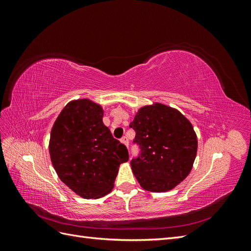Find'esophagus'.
<instances>
[{"instance_id":"obj_1","label":"esophagus","mask_w":251,"mask_h":251,"mask_svg":"<svg viewBox=\"0 0 251 251\" xmlns=\"http://www.w3.org/2000/svg\"><path fill=\"white\" fill-rule=\"evenodd\" d=\"M120 140H121V142H123V143H125L126 147H128V139H127V138L126 137V136H124V137H123V138H121Z\"/></svg>"}]
</instances>
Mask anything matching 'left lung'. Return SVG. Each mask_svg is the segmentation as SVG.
I'll return each instance as SVG.
<instances>
[{
	"label": "left lung",
	"instance_id": "1",
	"mask_svg": "<svg viewBox=\"0 0 251 251\" xmlns=\"http://www.w3.org/2000/svg\"><path fill=\"white\" fill-rule=\"evenodd\" d=\"M140 150L131 160L136 179L149 192H168L191 172L198 141L192 124L180 112L156 103L141 108L130 125Z\"/></svg>",
	"mask_w": 251,
	"mask_h": 251
}]
</instances>
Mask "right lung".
I'll return each mask as SVG.
<instances>
[{
	"label": "right lung",
	"instance_id": "right-lung-1",
	"mask_svg": "<svg viewBox=\"0 0 251 251\" xmlns=\"http://www.w3.org/2000/svg\"><path fill=\"white\" fill-rule=\"evenodd\" d=\"M103 111L88 100L68 103L51 130L49 151L59 179L82 198H100L128 160L124 143L102 123Z\"/></svg>",
	"mask_w": 251,
	"mask_h": 251
}]
</instances>
